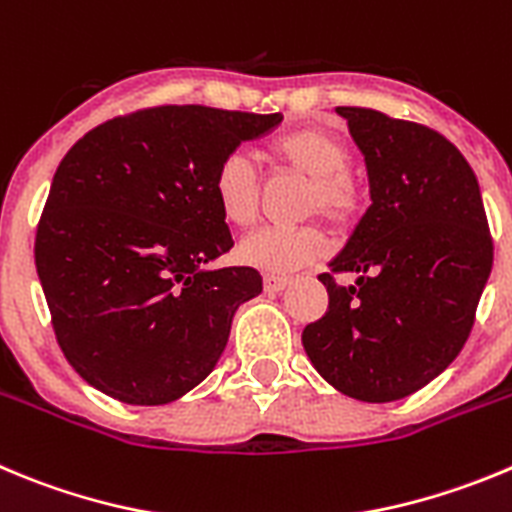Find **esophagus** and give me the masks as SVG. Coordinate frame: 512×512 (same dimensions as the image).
Here are the masks:
<instances>
[{
  "label": "esophagus",
  "mask_w": 512,
  "mask_h": 512,
  "mask_svg": "<svg viewBox=\"0 0 512 512\" xmlns=\"http://www.w3.org/2000/svg\"><path fill=\"white\" fill-rule=\"evenodd\" d=\"M292 284V276H279V274H266L264 276V289L269 294L281 292V289H287Z\"/></svg>",
  "instance_id": "34e87169"
}]
</instances>
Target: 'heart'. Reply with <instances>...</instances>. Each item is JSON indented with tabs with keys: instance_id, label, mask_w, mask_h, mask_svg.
Returning a JSON list of instances; mask_svg holds the SVG:
<instances>
[{
	"instance_id": "1",
	"label": "heart",
	"mask_w": 512,
	"mask_h": 512,
	"mask_svg": "<svg viewBox=\"0 0 512 512\" xmlns=\"http://www.w3.org/2000/svg\"><path fill=\"white\" fill-rule=\"evenodd\" d=\"M271 157L281 170L307 177L302 210L322 213L337 225L358 218L360 190L348 175L350 152L337 137L317 126L289 131L271 144ZM213 195L220 215L233 225H248L259 215L261 177L243 152L225 154L213 172ZM327 253V236L317 223L297 228H259L236 248L241 264L266 274H289L320 261Z\"/></svg>"
}]
</instances>
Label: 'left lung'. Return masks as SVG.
Returning a JSON list of instances; mask_svg holds the SVG:
<instances>
[{"label": "left lung", "mask_w": 512, "mask_h": 512, "mask_svg": "<svg viewBox=\"0 0 512 512\" xmlns=\"http://www.w3.org/2000/svg\"><path fill=\"white\" fill-rule=\"evenodd\" d=\"M365 157L370 208L335 259L327 312L304 327L317 373L350 398L398 401L464 348L492 269L480 185L439 131L373 109L337 106Z\"/></svg>", "instance_id": "left-lung-1"}]
</instances>
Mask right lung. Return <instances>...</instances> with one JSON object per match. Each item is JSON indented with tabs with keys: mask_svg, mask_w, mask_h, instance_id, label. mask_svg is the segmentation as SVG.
I'll list each match as a JSON object with an SVG mask.
<instances>
[{
	"mask_svg": "<svg viewBox=\"0 0 512 512\" xmlns=\"http://www.w3.org/2000/svg\"><path fill=\"white\" fill-rule=\"evenodd\" d=\"M281 114L154 106L116 116L70 147L35 236V266L68 363L106 396L159 406L208 378L251 266L203 269L233 238L213 172Z\"/></svg>",
	"mask_w": 512,
	"mask_h": 512,
	"instance_id": "1",
	"label": "right lung"
}]
</instances>
